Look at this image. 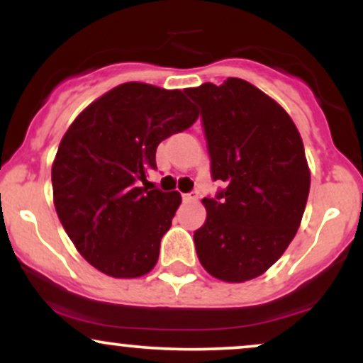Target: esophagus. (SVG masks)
<instances>
[{
    "label": "esophagus",
    "instance_id": "obj_1",
    "mask_svg": "<svg viewBox=\"0 0 363 363\" xmlns=\"http://www.w3.org/2000/svg\"><path fill=\"white\" fill-rule=\"evenodd\" d=\"M182 199H184V201H193V199H196V194L194 193H184V194H182Z\"/></svg>",
    "mask_w": 363,
    "mask_h": 363
}]
</instances>
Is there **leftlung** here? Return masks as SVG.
Returning a JSON list of instances; mask_svg holds the SVG:
<instances>
[{"mask_svg": "<svg viewBox=\"0 0 363 363\" xmlns=\"http://www.w3.org/2000/svg\"><path fill=\"white\" fill-rule=\"evenodd\" d=\"M184 91L201 107L211 177L225 184L203 198L199 262L222 281L252 280L280 259L301 227L311 187L301 133L280 104L240 78Z\"/></svg>", "mask_w": 363, "mask_h": 363, "instance_id": "obj_1", "label": "left lung"}]
</instances>
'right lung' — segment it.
I'll use <instances>...</instances> for the list:
<instances>
[{
	"instance_id": "obj_1",
	"label": "right lung",
	"mask_w": 363,
	"mask_h": 363,
	"mask_svg": "<svg viewBox=\"0 0 363 363\" xmlns=\"http://www.w3.org/2000/svg\"><path fill=\"white\" fill-rule=\"evenodd\" d=\"M184 91L129 82L91 102L62 136L51 177L56 213L78 252L112 278L152 272L181 205L141 186L160 141L193 126Z\"/></svg>"
}]
</instances>
